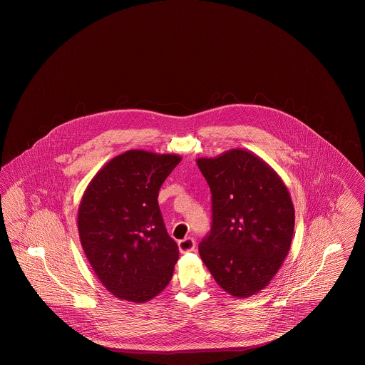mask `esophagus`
Masks as SVG:
<instances>
[{
	"instance_id": "34e87169",
	"label": "esophagus",
	"mask_w": 365,
	"mask_h": 365,
	"mask_svg": "<svg viewBox=\"0 0 365 365\" xmlns=\"http://www.w3.org/2000/svg\"><path fill=\"white\" fill-rule=\"evenodd\" d=\"M178 246H179L180 253H187V252H192L195 249V241L191 237H187V238L179 241Z\"/></svg>"
}]
</instances>
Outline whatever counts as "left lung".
Returning a JSON list of instances; mask_svg holds the SVG:
<instances>
[{
  "mask_svg": "<svg viewBox=\"0 0 365 365\" xmlns=\"http://www.w3.org/2000/svg\"><path fill=\"white\" fill-rule=\"evenodd\" d=\"M212 192V228L198 249L216 283L246 298L262 290L286 259L294 232V207L283 180L245 149L200 157Z\"/></svg>",
  "mask_w": 365,
  "mask_h": 365,
  "instance_id": "left-lung-1",
  "label": "left lung"
}]
</instances>
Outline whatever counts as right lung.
Returning a JSON list of instances; mask_svg holds the SVG:
<instances>
[{"label": "right lung", "mask_w": 365, "mask_h": 365, "mask_svg": "<svg viewBox=\"0 0 365 365\" xmlns=\"http://www.w3.org/2000/svg\"><path fill=\"white\" fill-rule=\"evenodd\" d=\"M178 155L127 150L109 160L83 192L78 231L87 260L105 289L142 304L161 293L179 249L158 208V191Z\"/></svg>", "instance_id": "add662e5"}]
</instances>
